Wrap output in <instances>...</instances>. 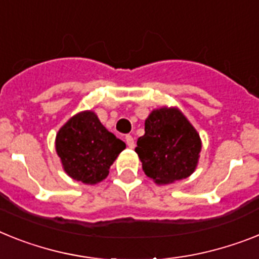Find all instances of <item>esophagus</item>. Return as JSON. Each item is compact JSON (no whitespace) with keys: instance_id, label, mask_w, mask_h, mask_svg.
<instances>
[{"instance_id":"esophagus-1","label":"esophagus","mask_w":259,"mask_h":259,"mask_svg":"<svg viewBox=\"0 0 259 259\" xmlns=\"http://www.w3.org/2000/svg\"><path fill=\"white\" fill-rule=\"evenodd\" d=\"M125 140H126V145H127L130 149H133V147L136 146V145H134V138L132 136H126Z\"/></svg>"}]
</instances>
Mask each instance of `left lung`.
Wrapping results in <instances>:
<instances>
[{"instance_id":"8db88e82","label":"left lung","mask_w":259,"mask_h":259,"mask_svg":"<svg viewBox=\"0 0 259 259\" xmlns=\"http://www.w3.org/2000/svg\"><path fill=\"white\" fill-rule=\"evenodd\" d=\"M200 150V136L183 113L177 108H160L145 121V136L137 141L136 153L147 177L156 184H168L190 177Z\"/></svg>"}]
</instances>
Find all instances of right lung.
Returning <instances> with one entry per match:
<instances>
[{"instance_id":"right-lung-1","label":"right lung","mask_w":259,"mask_h":259,"mask_svg":"<svg viewBox=\"0 0 259 259\" xmlns=\"http://www.w3.org/2000/svg\"><path fill=\"white\" fill-rule=\"evenodd\" d=\"M56 153L72 179L96 184L105 179L125 142L105 129L91 110L69 118L56 134Z\"/></svg>"}]
</instances>
